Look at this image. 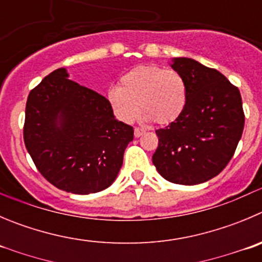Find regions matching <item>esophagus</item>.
<instances>
[{"label":"esophagus","mask_w":262,"mask_h":262,"mask_svg":"<svg viewBox=\"0 0 262 262\" xmlns=\"http://www.w3.org/2000/svg\"><path fill=\"white\" fill-rule=\"evenodd\" d=\"M144 133H145V129L139 128V127H136V128L134 129V135H135V138H140Z\"/></svg>","instance_id":"obj_1"}]
</instances>
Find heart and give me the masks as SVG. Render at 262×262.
<instances>
[{"instance_id": "obj_1", "label": "heart", "mask_w": 262, "mask_h": 262, "mask_svg": "<svg viewBox=\"0 0 262 262\" xmlns=\"http://www.w3.org/2000/svg\"><path fill=\"white\" fill-rule=\"evenodd\" d=\"M106 100L122 122L135 121L140 105L146 121L170 124L185 109L186 86L183 77L173 69L143 64L122 76L121 87H109Z\"/></svg>"}]
</instances>
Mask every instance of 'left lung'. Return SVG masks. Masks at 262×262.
<instances>
[{
    "label": "left lung",
    "mask_w": 262,
    "mask_h": 262,
    "mask_svg": "<svg viewBox=\"0 0 262 262\" xmlns=\"http://www.w3.org/2000/svg\"><path fill=\"white\" fill-rule=\"evenodd\" d=\"M171 67L185 82L186 105L175 122L156 131L151 159L166 180L195 185L217 176L233 158L245 127L241 92L193 59L175 58Z\"/></svg>",
    "instance_id": "1"
}]
</instances>
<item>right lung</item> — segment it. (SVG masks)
<instances>
[{"mask_svg":"<svg viewBox=\"0 0 262 262\" xmlns=\"http://www.w3.org/2000/svg\"><path fill=\"white\" fill-rule=\"evenodd\" d=\"M59 68L29 92L24 143L49 183L73 194L112 185L134 139V128L114 117L100 94L68 78Z\"/></svg>","mask_w":262,"mask_h":262,"instance_id":"right-lung-1","label":"right lung"}]
</instances>
